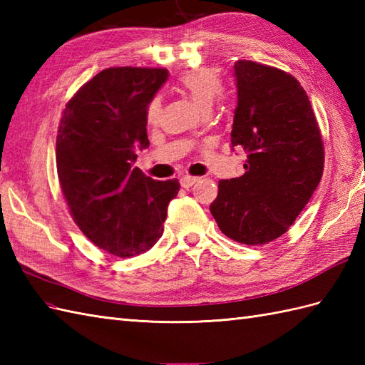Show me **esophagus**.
<instances>
[{
    "label": "esophagus",
    "instance_id": "obj_1",
    "mask_svg": "<svg viewBox=\"0 0 365 365\" xmlns=\"http://www.w3.org/2000/svg\"><path fill=\"white\" fill-rule=\"evenodd\" d=\"M199 180V177H191V175H185L180 178V183L183 188H191L192 185H195L196 182Z\"/></svg>",
    "mask_w": 365,
    "mask_h": 365
}]
</instances>
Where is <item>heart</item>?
Wrapping results in <instances>:
<instances>
[{
    "label": "heart",
    "mask_w": 365,
    "mask_h": 365,
    "mask_svg": "<svg viewBox=\"0 0 365 365\" xmlns=\"http://www.w3.org/2000/svg\"><path fill=\"white\" fill-rule=\"evenodd\" d=\"M178 88H180L185 94H187L192 103H195L200 111L207 113L210 111L216 97L220 96L222 89V80L220 72L216 68L210 67H200L192 68V71L183 72L178 76ZM161 113V102L158 97L152 98L145 110V119L150 125H155L160 119Z\"/></svg>",
    "instance_id": "heart-1"
}]
</instances>
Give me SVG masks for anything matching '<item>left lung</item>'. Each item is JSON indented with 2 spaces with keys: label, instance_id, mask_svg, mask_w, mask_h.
I'll use <instances>...</instances> for the list:
<instances>
[{
  "label": "left lung",
  "instance_id": "8db88e82",
  "mask_svg": "<svg viewBox=\"0 0 365 365\" xmlns=\"http://www.w3.org/2000/svg\"><path fill=\"white\" fill-rule=\"evenodd\" d=\"M230 143L247 153L245 174L221 180L210 212L226 237L265 245L284 235L320 183L324 147L299 81L276 67L240 59Z\"/></svg>",
  "mask_w": 365,
  "mask_h": 365
}]
</instances>
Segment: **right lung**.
Instances as JSON below:
<instances>
[{
	"mask_svg": "<svg viewBox=\"0 0 365 365\" xmlns=\"http://www.w3.org/2000/svg\"><path fill=\"white\" fill-rule=\"evenodd\" d=\"M166 68L111 67L68 100L56 138L59 185L76 226L118 257L149 251L163 235L180 183L131 168L149 147L145 110L168 80Z\"/></svg>",
	"mask_w": 365,
	"mask_h": 365,
	"instance_id": "obj_1",
	"label": "right lung"
}]
</instances>
